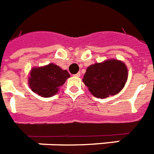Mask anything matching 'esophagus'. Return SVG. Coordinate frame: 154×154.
<instances>
[{"instance_id":"34e87169","label":"esophagus","mask_w":154,"mask_h":154,"mask_svg":"<svg viewBox=\"0 0 154 154\" xmlns=\"http://www.w3.org/2000/svg\"><path fill=\"white\" fill-rule=\"evenodd\" d=\"M74 76H75V77H79V76H80V73L79 72V73L75 74V75H74Z\"/></svg>"}]
</instances>
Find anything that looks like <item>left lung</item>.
Here are the masks:
<instances>
[{"label":"left lung","instance_id":"left-lung-1","mask_svg":"<svg viewBox=\"0 0 154 154\" xmlns=\"http://www.w3.org/2000/svg\"><path fill=\"white\" fill-rule=\"evenodd\" d=\"M127 78L126 64L114 59L96 63L87 67L83 82L94 97L106 98L121 91Z\"/></svg>","mask_w":154,"mask_h":154}]
</instances>
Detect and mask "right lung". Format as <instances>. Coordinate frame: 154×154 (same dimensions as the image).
Segmentation results:
<instances>
[{
	"instance_id": "obj_1",
	"label": "right lung",
	"mask_w": 154,
	"mask_h": 154,
	"mask_svg": "<svg viewBox=\"0 0 154 154\" xmlns=\"http://www.w3.org/2000/svg\"><path fill=\"white\" fill-rule=\"evenodd\" d=\"M70 75L54 63L33 67L28 77V86L33 92L48 98L56 94L59 87L63 85Z\"/></svg>"
}]
</instances>
